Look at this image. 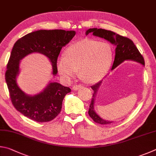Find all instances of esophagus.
Instances as JSON below:
<instances>
[{
  "label": "esophagus",
  "mask_w": 156,
  "mask_h": 156,
  "mask_svg": "<svg viewBox=\"0 0 156 156\" xmlns=\"http://www.w3.org/2000/svg\"><path fill=\"white\" fill-rule=\"evenodd\" d=\"M82 87V86L81 85H79V84H76V85H75L73 86V90H78L79 88H80Z\"/></svg>",
  "instance_id": "obj_1"
}]
</instances>
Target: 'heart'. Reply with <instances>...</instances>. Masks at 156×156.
<instances>
[{"mask_svg":"<svg viewBox=\"0 0 156 156\" xmlns=\"http://www.w3.org/2000/svg\"><path fill=\"white\" fill-rule=\"evenodd\" d=\"M113 56V48L109 43L84 39L66 49L64 57L57 58L56 68L60 76L66 80L73 78L78 71V75L83 81L94 83L107 74Z\"/></svg>","mask_w":156,"mask_h":156,"instance_id":"1","label":"heart"}]
</instances>
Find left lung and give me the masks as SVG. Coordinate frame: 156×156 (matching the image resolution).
Here are the masks:
<instances>
[{
  "label": "left lung",
  "instance_id": "8db88e82",
  "mask_svg": "<svg viewBox=\"0 0 156 156\" xmlns=\"http://www.w3.org/2000/svg\"><path fill=\"white\" fill-rule=\"evenodd\" d=\"M90 33H92V34L95 36L104 38V39L108 40L109 42L116 46L115 49V58H114L112 70L114 69L122 62H123L125 60H133V61L138 62L144 66V60L143 55L139 52L138 49L134 44V43L133 42V41L130 40L129 38L116 34L113 31H108V30L103 29H90L86 31V35H88ZM101 81L91 87L94 92L92 97V98L90 105L88 114L89 116L97 123L101 125L110 124L112 122L105 121V120L102 119L99 115H97L94 110L95 96L97 94L98 89L101 86Z\"/></svg>",
  "mask_w": 156,
  "mask_h": 156
}]
</instances>
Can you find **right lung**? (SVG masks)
<instances>
[{
    "instance_id": "right-lung-1",
    "label": "right lung",
    "mask_w": 156,
    "mask_h": 156,
    "mask_svg": "<svg viewBox=\"0 0 156 156\" xmlns=\"http://www.w3.org/2000/svg\"><path fill=\"white\" fill-rule=\"evenodd\" d=\"M75 35V31L39 30L24 35L13 45L7 65L5 80L13 105L27 118L40 122L52 121L60 113L63 99L71 90L54 82L49 83L40 94L27 95L16 83L20 60L32 53L45 55L52 64L53 74L56 75V61L60 51Z\"/></svg>"
}]
</instances>
